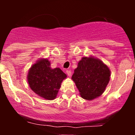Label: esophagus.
Masks as SVG:
<instances>
[{
  "instance_id": "obj_1",
  "label": "esophagus",
  "mask_w": 135,
  "mask_h": 135,
  "mask_svg": "<svg viewBox=\"0 0 135 135\" xmlns=\"http://www.w3.org/2000/svg\"><path fill=\"white\" fill-rule=\"evenodd\" d=\"M66 74H67V75H69V77H70L71 75H72V72H71L70 70H67L66 71Z\"/></svg>"
}]
</instances>
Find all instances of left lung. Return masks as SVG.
<instances>
[{
	"label": "left lung",
	"instance_id": "obj_1",
	"mask_svg": "<svg viewBox=\"0 0 135 135\" xmlns=\"http://www.w3.org/2000/svg\"><path fill=\"white\" fill-rule=\"evenodd\" d=\"M110 77L109 69L102 61L93 57H83L74 70L72 79L81 97L91 100L104 92Z\"/></svg>",
	"mask_w": 135,
	"mask_h": 135
}]
</instances>
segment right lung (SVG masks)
<instances>
[{
    "instance_id": "1",
    "label": "right lung",
    "mask_w": 135,
    "mask_h": 135,
    "mask_svg": "<svg viewBox=\"0 0 135 135\" xmlns=\"http://www.w3.org/2000/svg\"><path fill=\"white\" fill-rule=\"evenodd\" d=\"M50 65L47 59L38 60L29 70L28 82L34 93L46 100H52L56 97L66 75L59 68L51 69Z\"/></svg>"
}]
</instances>
